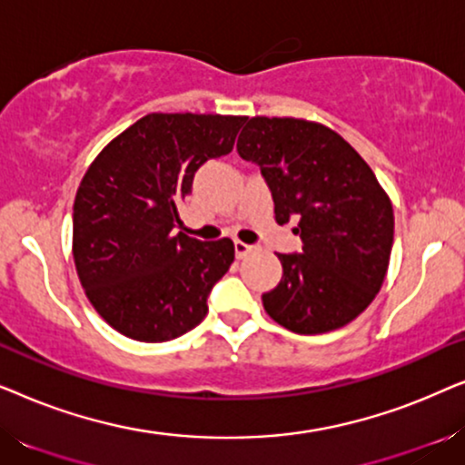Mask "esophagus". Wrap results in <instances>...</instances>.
Instances as JSON below:
<instances>
[{
  "label": "esophagus",
  "mask_w": 465,
  "mask_h": 465,
  "mask_svg": "<svg viewBox=\"0 0 465 465\" xmlns=\"http://www.w3.org/2000/svg\"><path fill=\"white\" fill-rule=\"evenodd\" d=\"M256 247L253 245H247L243 241H234V253H237V258H245L247 253H252Z\"/></svg>",
  "instance_id": "esophagus-1"
}]
</instances>
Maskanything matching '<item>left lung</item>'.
Returning <instances> with one entry per match:
<instances>
[{"label": "left lung", "mask_w": 465, "mask_h": 465, "mask_svg": "<svg viewBox=\"0 0 465 465\" xmlns=\"http://www.w3.org/2000/svg\"><path fill=\"white\" fill-rule=\"evenodd\" d=\"M237 152L262 171L277 224L290 218L301 253H277L282 279L264 311L296 334L353 322L374 301L390 266L393 209L368 163L326 124L253 116Z\"/></svg>", "instance_id": "1"}]
</instances>
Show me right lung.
I'll return each mask as SVG.
<instances>
[{"label": "right lung", "instance_id": "obj_1", "mask_svg": "<svg viewBox=\"0 0 465 465\" xmlns=\"http://www.w3.org/2000/svg\"><path fill=\"white\" fill-rule=\"evenodd\" d=\"M245 116L148 114L114 137L74 201V262L94 311L120 334L164 342L207 315L234 260L231 239L173 232L207 161L228 154Z\"/></svg>", "mask_w": 465, "mask_h": 465}]
</instances>
